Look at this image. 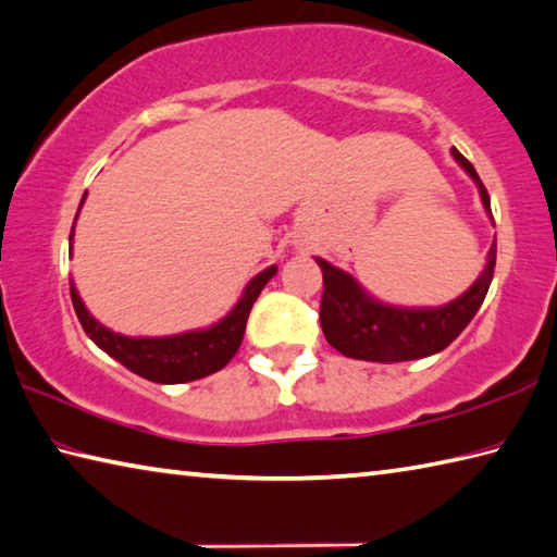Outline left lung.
<instances>
[{
    "label": "left lung",
    "mask_w": 557,
    "mask_h": 557,
    "mask_svg": "<svg viewBox=\"0 0 557 557\" xmlns=\"http://www.w3.org/2000/svg\"><path fill=\"white\" fill-rule=\"evenodd\" d=\"M450 153L465 168V173L478 182L482 205L492 216L490 195L480 175L474 173L472 163L458 148H453ZM317 262L323 272L319 319L323 336H326L333 348L346 358L356 360H419L448 348L482 307L492 285L494 262H497V238H494L487 252V265L480 272V277L474 280V285L458 299H453L450 305L436 309L387 307L366 295V289L348 272L329 265L321 258H317Z\"/></svg>",
    "instance_id": "8db88e82"
}]
</instances>
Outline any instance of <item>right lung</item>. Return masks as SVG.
Here are the masks:
<instances>
[{"label":"right lung","mask_w":557,"mask_h":557,"mask_svg":"<svg viewBox=\"0 0 557 557\" xmlns=\"http://www.w3.org/2000/svg\"><path fill=\"white\" fill-rule=\"evenodd\" d=\"M83 201H79V207H83ZM73 231H70V250H73ZM275 272L277 268L270 265L268 270H262L260 275L252 277L248 282V287L244 289V295H240L234 311H231L226 319L214 323L211 329L180 333V336H168V338L121 336V333L104 329L102 323H99L92 313L85 309L75 287H70V297H73V307L79 323H83L85 333L107 352V356L119 360L121 366L150 382L180 384V382L207 377L211 372L224 368L226 362L236 356V350L240 348V341H244V333H246L248 313L252 305H256L262 287L268 285L270 277H275Z\"/></svg>","instance_id":"obj_1"}]
</instances>
